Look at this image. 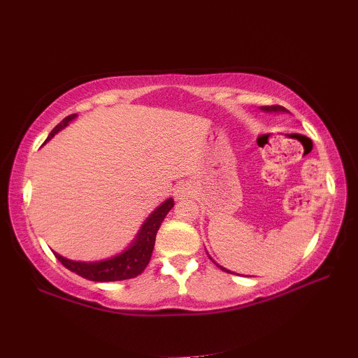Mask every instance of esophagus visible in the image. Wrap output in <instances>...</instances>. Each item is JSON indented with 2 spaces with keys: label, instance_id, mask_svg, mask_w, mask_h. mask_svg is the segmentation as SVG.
I'll return each mask as SVG.
<instances>
[{
  "label": "esophagus",
  "instance_id": "1",
  "mask_svg": "<svg viewBox=\"0 0 358 358\" xmlns=\"http://www.w3.org/2000/svg\"><path fill=\"white\" fill-rule=\"evenodd\" d=\"M190 194H192V190L187 184H179L176 188H174V198L176 199H185L187 196H190Z\"/></svg>",
  "mask_w": 358,
  "mask_h": 358
}]
</instances>
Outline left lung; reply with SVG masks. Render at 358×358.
Here are the masks:
<instances>
[{
	"instance_id": "obj_1",
	"label": "left lung",
	"mask_w": 358,
	"mask_h": 358,
	"mask_svg": "<svg viewBox=\"0 0 358 358\" xmlns=\"http://www.w3.org/2000/svg\"><path fill=\"white\" fill-rule=\"evenodd\" d=\"M262 110L263 112H288L285 107H282V106H265V107H262ZM212 259V257H210ZM218 265V263H217ZM220 266V265H218ZM222 271H226V273H231L229 271V269H226V268H222V266H220Z\"/></svg>"
}]
</instances>
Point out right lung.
<instances>
[{"mask_svg":"<svg viewBox=\"0 0 358 358\" xmlns=\"http://www.w3.org/2000/svg\"><path fill=\"white\" fill-rule=\"evenodd\" d=\"M76 118H78V113H73V115L64 118L51 131L46 141H50L57 132L65 129V127ZM173 206H174L173 198H168L162 202L156 210L146 218L143 224H141L137 237L132 240L131 245L127 246L124 251H121L117 255H112L109 259L96 260V262H76V260L65 259L57 252H54V255H56L57 260L62 263L66 269H70V271L76 273L78 275H80V278L89 279V280L115 282V280H126V279L136 278V275L143 273V269L148 266V263H150L159 227L162 224V221L165 220L166 213L173 208Z\"/></svg>","mask_w":358,"mask_h":358,"instance_id":"add662e5","label":"right lung"}]
</instances>
